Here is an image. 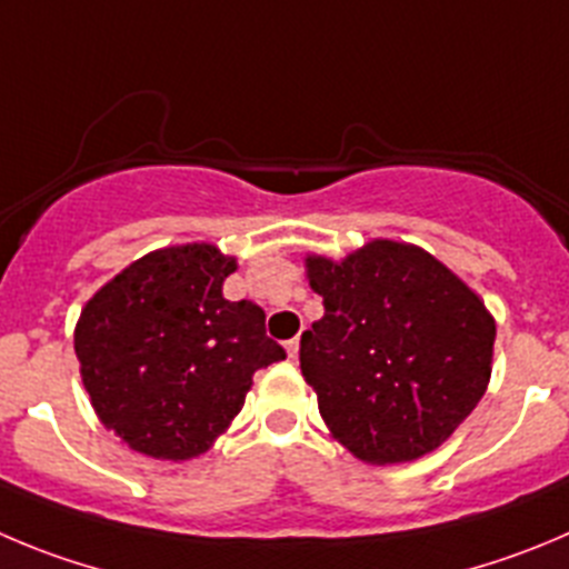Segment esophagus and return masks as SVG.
<instances>
[{
	"mask_svg": "<svg viewBox=\"0 0 569 569\" xmlns=\"http://www.w3.org/2000/svg\"><path fill=\"white\" fill-rule=\"evenodd\" d=\"M286 353H289V359H297V353H300V339H289L286 342Z\"/></svg>",
	"mask_w": 569,
	"mask_h": 569,
	"instance_id": "obj_1",
	"label": "esophagus"
}]
</instances>
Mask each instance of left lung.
Instances as JSON below:
<instances>
[{
    "label": "left lung",
    "mask_w": 569,
    "mask_h": 569,
    "mask_svg": "<svg viewBox=\"0 0 569 569\" xmlns=\"http://www.w3.org/2000/svg\"><path fill=\"white\" fill-rule=\"evenodd\" d=\"M326 315L302 333L300 370L326 427L353 458L407 463L435 452L486 392V302L416 243L373 238L342 260L306 254Z\"/></svg>",
    "instance_id": "8db88e82"
}]
</instances>
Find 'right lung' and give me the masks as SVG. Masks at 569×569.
Here are the masks:
<instances>
[{"mask_svg": "<svg viewBox=\"0 0 569 569\" xmlns=\"http://www.w3.org/2000/svg\"><path fill=\"white\" fill-rule=\"evenodd\" d=\"M236 267L216 243L153 249L81 309L83 387L134 452L173 463L204 455L241 412L254 370L286 359L263 309L221 291Z\"/></svg>", "mask_w": 569, "mask_h": 569, "instance_id": "obj_1", "label": "right lung"}]
</instances>
